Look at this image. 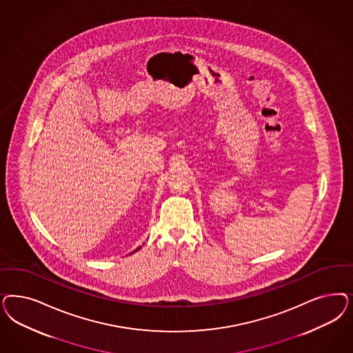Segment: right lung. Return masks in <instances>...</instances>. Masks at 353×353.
I'll return each instance as SVG.
<instances>
[{"instance_id":"right-lung-1","label":"right lung","mask_w":353,"mask_h":353,"mask_svg":"<svg viewBox=\"0 0 353 353\" xmlns=\"http://www.w3.org/2000/svg\"><path fill=\"white\" fill-rule=\"evenodd\" d=\"M140 248H141V247H139V248H137V250H134V252H137V250H140ZM134 252H132V253H134Z\"/></svg>"}]
</instances>
